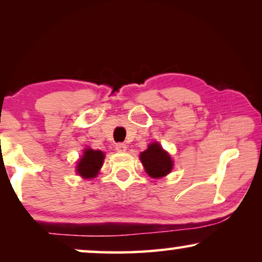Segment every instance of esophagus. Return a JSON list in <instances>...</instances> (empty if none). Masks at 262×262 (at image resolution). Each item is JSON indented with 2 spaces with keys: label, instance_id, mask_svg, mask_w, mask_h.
Returning <instances> with one entry per match:
<instances>
[{
  "label": "esophagus",
  "instance_id": "esophagus-1",
  "mask_svg": "<svg viewBox=\"0 0 262 262\" xmlns=\"http://www.w3.org/2000/svg\"><path fill=\"white\" fill-rule=\"evenodd\" d=\"M127 146L126 144H124V143H117L116 144V150L118 152H125L126 151Z\"/></svg>",
  "mask_w": 262,
  "mask_h": 262
}]
</instances>
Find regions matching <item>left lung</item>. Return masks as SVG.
I'll return each mask as SVG.
<instances>
[{"label":"left lung","mask_w":262,"mask_h":262,"mask_svg":"<svg viewBox=\"0 0 262 262\" xmlns=\"http://www.w3.org/2000/svg\"><path fill=\"white\" fill-rule=\"evenodd\" d=\"M141 161L146 173L155 179L170 173L173 168L170 156L164 151L159 143H151L148 149L141 154Z\"/></svg>","instance_id":"left-lung-1"}]
</instances>
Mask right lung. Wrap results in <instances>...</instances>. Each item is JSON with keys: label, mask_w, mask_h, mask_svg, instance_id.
<instances>
[{"label": "right lung", "mask_w": 262, "mask_h": 262, "mask_svg": "<svg viewBox=\"0 0 262 262\" xmlns=\"http://www.w3.org/2000/svg\"><path fill=\"white\" fill-rule=\"evenodd\" d=\"M103 152L100 150L85 149L84 155L78 161L77 173L83 178H94L98 174V171L102 166L103 162Z\"/></svg>", "instance_id": "add662e5"}]
</instances>
